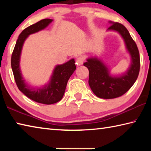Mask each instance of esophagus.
Returning a JSON list of instances; mask_svg holds the SVG:
<instances>
[{"label":"esophagus","mask_w":151,"mask_h":151,"mask_svg":"<svg viewBox=\"0 0 151 151\" xmlns=\"http://www.w3.org/2000/svg\"><path fill=\"white\" fill-rule=\"evenodd\" d=\"M84 58L83 57H78L76 60V66H81L83 64Z\"/></svg>","instance_id":"1"}]
</instances>
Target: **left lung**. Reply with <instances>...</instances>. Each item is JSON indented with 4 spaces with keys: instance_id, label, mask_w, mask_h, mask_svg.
Masks as SVG:
<instances>
[{
    "instance_id": "obj_1",
    "label": "left lung",
    "mask_w": 151,
    "mask_h": 151,
    "mask_svg": "<svg viewBox=\"0 0 151 151\" xmlns=\"http://www.w3.org/2000/svg\"><path fill=\"white\" fill-rule=\"evenodd\" d=\"M109 22L111 25L106 31H114L121 35L131 57V64L124 73L114 75L101 58L97 57L86 58L83 65L89 71V86L96 96L104 99H114L126 93L137 81L140 70L139 52L129 32L121 24Z\"/></svg>"
}]
</instances>
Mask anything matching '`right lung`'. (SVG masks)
Instances as JSON below:
<instances>
[{"label":"right lung","instance_id":"obj_1","mask_svg":"<svg viewBox=\"0 0 151 151\" xmlns=\"http://www.w3.org/2000/svg\"><path fill=\"white\" fill-rule=\"evenodd\" d=\"M52 19H45L25 29L20 33L15 45L11 57V67L17 85L24 95L37 103L52 104L63 99L68 79L76 70L74 58L62 65L55 66L47 83L40 86H32L28 84L20 69V57L25 40L29 35L46 29Z\"/></svg>","mask_w":151,"mask_h":151}]
</instances>
